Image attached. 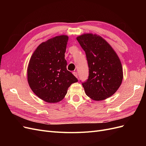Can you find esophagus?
I'll list each match as a JSON object with an SVG mask.
<instances>
[{
    "label": "esophagus",
    "mask_w": 146,
    "mask_h": 146,
    "mask_svg": "<svg viewBox=\"0 0 146 146\" xmlns=\"http://www.w3.org/2000/svg\"><path fill=\"white\" fill-rule=\"evenodd\" d=\"M73 74L75 76H76L77 78H78V74L77 72H73Z\"/></svg>",
    "instance_id": "obj_1"
}]
</instances>
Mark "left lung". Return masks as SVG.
Here are the masks:
<instances>
[{
    "label": "left lung",
    "mask_w": 146,
    "mask_h": 146,
    "mask_svg": "<svg viewBox=\"0 0 146 146\" xmlns=\"http://www.w3.org/2000/svg\"><path fill=\"white\" fill-rule=\"evenodd\" d=\"M85 52L89 76L82 83L86 94L94 100H102L113 95L123 79L122 67L116 53L104 39L86 33L77 38Z\"/></svg>",
    "instance_id": "left-lung-1"
}]
</instances>
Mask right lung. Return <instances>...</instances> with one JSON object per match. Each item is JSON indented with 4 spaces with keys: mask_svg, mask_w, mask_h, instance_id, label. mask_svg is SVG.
Wrapping results in <instances>:
<instances>
[{
    "mask_svg": "<svg viewBox=\"0 0 146 146\" xmlns=\"http://www.w3.org/2000/svg\"><path fill=\"white\" fill-rule=\"evenodd\" d=\"M68 36L60 35L42 42L31 56L27 80L31 90L48 103L61 101L77 78L67 70L64 58Z\"/></svg>",
    "mask_w": 146,
    "mask_h": 146,
    "instance_id": "obj_1",
    "label": "right lung"
}]
</instances>
